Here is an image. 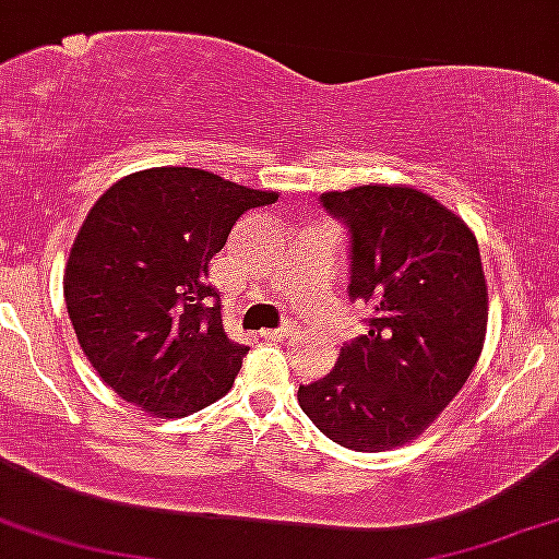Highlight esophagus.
I'll list each match as a JSON object with an SVG mask.
<instances>
[{"label": "esophagus", "mask_w": 559, "mask_h": 559, "mask_svg": "<svg viewBox=\"0 0 559 559\" xmlns=\"http://www.w3.org/2000/svg\"><path fill=\"white\" fill-rule=\"evenodd\" d=\"M294 332V324H284V328H275V330H263L260 332V337H265V341H284Z\"/></svg>", "instance_id": "obj_1"}]
</instances>
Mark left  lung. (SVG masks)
Instances as JSON below:
<instances>
[{
    "label": "left lung",
    "mask_w": 559,
    "mask_h": 559,
    "mask_svg": "<svg viewBox=\"0 0 559 559\" xmlns=\"http://www.w3.org/2000/svg\"><path fill=\"white\" fill-rule=\"evenodd\" d=\"M320 203L350 231L348 294L371 317L328 377L299 386V405L345 449L402 447L443 413L483 353L477 239L454 211L407 186L330 190Z\"/></svg>",
    "instance_id": "1"
}]
</instances>
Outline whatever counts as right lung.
<instances>
[{
    "label": "right lung",
    "mask_w": 559,
    "mask_h": 559,
    "mask_svg": "<svg viewBox=\"0 0 559 559\" xmlns=\"http://www.w3.org/2000/svg\"><path fill=\"white\" fill-rule=\"evenodd\" d=\"M278 201L195 167L126 175L97 198L63 273V299L92 369L118 397L182 418L235 384L211 258L245 211Z\"/></svg>",
    "instance_id": "right-lung-1"
}]
</instances>
